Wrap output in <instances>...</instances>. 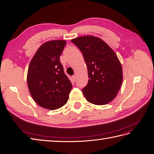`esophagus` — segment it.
Segmentation results:
<instances>
[{
  "mask_svg": "<svg viewBox=\"0 0 154 154\" xmlns=\"http://www.w3.org/2000/svg\"><path fill=\"white\" fill-rule=\"evenodd\" d=\"M72 80H73L74 82H75V81H76V76H75V75H73V76H72Z\"/></svg>",
  "mask_w": 154,
  "mask_h": 154,
  "instance_id": "esophagus-1",
  "label": "esophagus"
}]
</instances>
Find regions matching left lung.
Segmentation results:
<instances>
[{
  "label": "left lung",
  "instance_id": "left-lung-1",
  "mask_svg": "<svg viewBox=\"0 0 154 154\" xmlns=\"http://www.w3.org/2000/svg\"><path fill=\"white\" fill-rule=\"evenodd\" d=\"M71 42L81 51L87 66L89 80L82 90L86 100L97 105L110 103L123 81L122 64L114 51L95 36H80Z\"/></svg>",
  "mask_w": 154,
  "mask_h": 154
}]
</instances>
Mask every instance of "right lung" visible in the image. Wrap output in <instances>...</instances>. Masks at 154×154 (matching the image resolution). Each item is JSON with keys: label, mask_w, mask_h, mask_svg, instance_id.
Masks as SVG:
<instances>
[{"label": "right lung", "mask_w": 154, "mask_h": 154, "mask_svg": "<svg viewBox=\"0 0 154 154\" xmlns=\"http://www.w3.org/2000/svg\"><path fill=\"white\" fill-rule=\"evenodd\" d=\"M66 41L47 42L32 57L27 71V82L36 103L44 109L55 110L66 104L72 83L60 61Z\"/></svg>", "instance_id": "right-lung-1"}]
</instances>
